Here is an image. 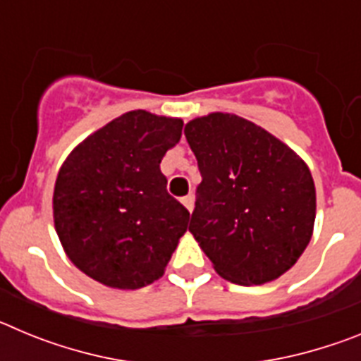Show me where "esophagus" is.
Listing matches in <instances>:
<instances>
[{
  "instance_id": "esophagus-1",
  "label": "esophagus",
  "mask_w": 361,
  "mask_h": 361,
  "mask_svg": "<svg viewBox=\"0 0 361 361\" xmlns=\"http://www.w3.org/2000/svg\"><path fill=\"white\" fill-rule=\"evenodd\" d=\"M193 202H195V200H193V195H186L183 199V204H184V206H186V209L190 213L193 212Z\"/></svg>"
}]
</instances>
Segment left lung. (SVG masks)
<instances>
[{
	"instance_id": "left-lung-1",
	"label": "left lung",
	"mask_w": 361,
	"mask_h": 361,
	"mask_svg": "<svg viewBox=\"0 0 361 361\" xmlns=\"http://www.w3.org/2000/svg\"><path fill=\"white\" fill-rule=\"evenodd\" d=\"M202 183L190 231L222 279L260 286L307 247L317 191L307 164L262 126L213 111L184 128Z\"/></svg>"
}]
</instances>
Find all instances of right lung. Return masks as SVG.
Listing matches in <instances>:
<instances>
[{"label":"right lung","mask_w":361,"mask_h":361,"mask_svg":"<svg viewBox=\"0 0 361 361\" xmlns=\"http://www.w3.org/2000/svg\"><path fill=\"white\" fill-rule=\"evenodd\" d=\"M183 119L132 110L70 152L54 186V226L73 266L114 289L164 275L190 212L166 191L161 161Z\"/></svg>","instance_id":"right-lung-1"}]
</instances>
